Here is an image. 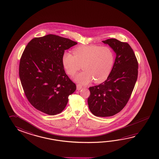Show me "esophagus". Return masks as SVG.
<instances>
[{
  "label": "esophagus",
  "instance_id": "1",
  "mask_svg": "<svg viewBox=\"0 0 159 159\" xmlns=\"http://www.w3.org/2000/svg\"><path fill=\"white\" fill-rule=\"evenodd\" d=\"M76 88H77V90H80L83 88V87L81 86L80 84H77V85H76Z\"/></svg>",
  "mask_w": 159,
  "mask_h": 159
}]
</instances>
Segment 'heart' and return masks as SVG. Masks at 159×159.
<instances>
[{
	"mask_svg": "<svg viewBox=\"0 0 159 159\" xmlns=\"http://www.w3.org/2000/svg\"><path fill=\"white\" fill-rule=\"evenodd\" d=\"M74 54L66 52L62 62L67 74L75 75L81 68L83 72L75 76L74 80L83 85L94 80L99 83L106 80L114 66V52L108 47L99 45H80L75 48Z\"/></svg>",
	"mask_w": 159,
	"mask_h": 159,
	"instance_id": "b5f03b06",
	"label": "heart"
}]
</instances>
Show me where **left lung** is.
I'll return each instance as SVG.
<instances>
[{"label":"left lung","mask_w":159,"mask_h":159,"mask_svg":"<svg viewBox=\"0 0 159 159\" xmlns=\"http://www.w3.org/2000/svg\"><path fill=\"white\" fill-rule=\"evenodd\" d=\"M116 54L113 68L101 84L89 87L88 104L96 116L108 117L123 110L129 101L138 78V63L128 43L116 39L102 41Z\"/></svg>","instance_id":"8db88e82"}]
</instances>
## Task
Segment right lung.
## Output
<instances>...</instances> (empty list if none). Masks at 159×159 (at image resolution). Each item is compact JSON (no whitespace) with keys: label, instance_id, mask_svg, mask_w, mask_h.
Returning a JSON list of instances; mask_svg holds the SVG:
<instances>
[{"label":"right lung","instance_id":"obj_1","mask_svg":"<svg viewBox=\"0 0 159 159\" xmlns=\"http://www.w3.org/2000/svg\"><path fill=\"white\" fill-rule=\"evenodd\" d=\"M77 44L49 34L30 41L20 59L19 76L31 105L49 115L60 114L76 86L66 75L62 62L65 51Z\"/></svg>","mask_w":159,"mask_h":159}]
</instances>
